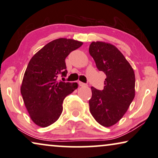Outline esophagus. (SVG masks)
Returning a JSON list of instances; mask_svg holds the SVG:
<instances>
[{
  "instance_id": "34e87169",
  "label": "esophagus",
  "mask_w": 158,
  "mask_h": 158,
  "mask_svg": "<svg viewBox=\"0 0 158 158\" xmlns=\"http://www.w3.org/2000/svg\"><path fill=\"white\" fill-rule=\"evenodd\" d=\"M78 85H79L80 86H81V87H83V86H85L86 85L85 83H83V82H81V81L78 82Z\"/></svg>"
}]
</instances>
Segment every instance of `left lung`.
Listing matches in <instances>:
<instances>
[{"instance_id":"left-lung-1","label":"left lung","mask_w":158,"mask_h":158,"mask_svg":"<svg viewBox=\"0 0 158 158\" xmlns=\"http://www.w3.org/2000/svg\"><path fill=\"white\" fill-rule=\"evenodd\" d=\"M89 52L98 69L106 75L103 90L91 87L90 113L99 124L110 127L123 118L134 99V70L122 52L110 43L93 42Z\"/></svg>"}]
</instances>
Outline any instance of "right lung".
Wrapping results in <instances>:
<instances>
[{
    "label": "right lung",
    "instance_id": "1",
    "mask_svg": "<svg viewBox=\"0 0 158 158\" xmlns=\"http://www.w3.org/2000/svg\"><path fill=\"white\" fill-rule=\"evenodd\" d=\"M83 43L67 38L51 41L31 59L23 79L20 93L31 120L45 127L54 123L63 111L66 96L77 88V83L58 81L68 73L65 60Z\"/></svg>",
    "mask_w": 158,
    "mask_h": 158
}]
</instances>
